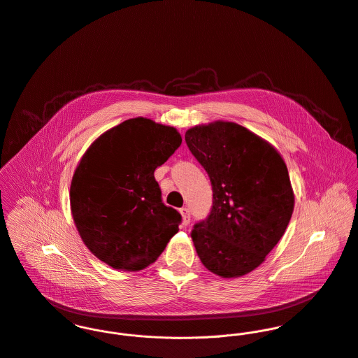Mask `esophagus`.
Listing matches in <instances>:
<instances>
[{
    "label": "esophagus",
    "instance_id": "1",
    "mask_svg": "<svg viewBox=\"0 0 358 358\" xmlns=\"http://www.w3.org/2000/svg\"><path fill=\"white\" fill-rule=\"evenodd\" d=\"M180 213H181V215H182V222H184V225H188L189 221H191L189 208H188V207H182V208H180Z\"/></svg>",
    "mask_w": 358,
    "mask_h": 358
}]
</instances>
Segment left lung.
<instances>
[{
    "instance_id": "left-lung-1",
    "label": "left lung",
    "mask_w": 358,
    "mask_h": 358,
    "mask_svg": "<svg viewBox=\"0 0 358 358\" xmlns=\"http://www.w3.org/2000/svg\"><path fill=\"white\" fill-rule=\"evenodd\" d=\"M185 141L213 187V206L191 238L201 264L221 278L258 268L294 211L287 166L265 140L234 122L189 129Z\"/></svg>"
}]
</instances>
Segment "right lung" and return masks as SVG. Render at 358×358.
Segmentation results:
<instances>
[{
    "mask_svg": "<svg viewBox=\"0 0 358 358\" xmlns=\"http://www.w3.org/2000/svg\"><path fill=\"white\" fill-rule=\"evenodd\" d=\"M181 141L174 127L133 118L82 157L70 189L73 218L86 247L114 269H144L178 232L182 217L163 203L154 171Z\"/></svg>",
    "mask_w": 358,
    "mask_h": 358,
    "instance_id": "obj_1",
    "label": "right lung"
}]
</instances>
